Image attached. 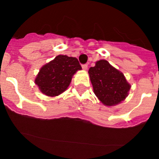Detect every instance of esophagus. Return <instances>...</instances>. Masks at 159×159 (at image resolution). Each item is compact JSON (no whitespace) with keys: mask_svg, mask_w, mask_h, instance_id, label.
Returning a JSON list of instances; mask_svg holds the SVG:
<instances>
[{"mask_svg":"<svg viewBox=\"0 0 159 159\" xmlns=\"http://www.w3.org/2000/svg\"><path fill=\"white\" fill-rule=\"evenodd\" d=\"M82 68L84 70H85V71H86V70L88 69V64H83V65H82Z\"/></svg>","mask_w":159,"mask_h":159,"instance_id":"1","label":"esophagus"}]
</instances>
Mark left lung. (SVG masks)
Wrapping results in <instances>:
<instances>
[{"label": "left lung", "mask_w": 159, "mask_h": 159, "mask_svg": "<svg viewBox=\"0 0 159 159\" xmlns=\"http://www.w3.org/2000/svg\"><path fill=\"white\" fill-rule=\"evenodd\" d=\"M88 73L94 93L105 106L119 104L128 95L130 85L124 75L107 60L97 61Z\"/></svg>", "instance_id": "obj_1"}]
</instances>
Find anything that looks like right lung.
I'll use <instances>...</instances> for the list:
<instances>
[{
  "mask_svg": "<svg viewBox=\"0 0 159 159\" xmlns=\"http://www.w3.org/2000/svg\"><path fill=\"white\" fill-rule=\"evenodd\" d=\"M81 69L75 57L59 55L40 68L35 79V84L44 95L57 96L67 90L73 75Z\"/></svg>",
  "mask_w": 159,
  "mask_h": 159,
  "instance_id": "obj_1",
  "label": "right lung"
}]
</instances>
